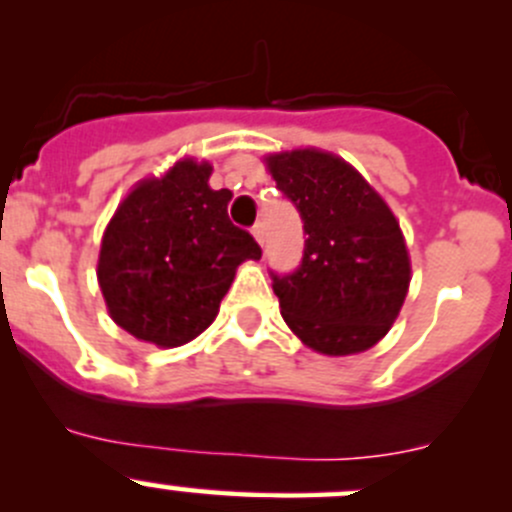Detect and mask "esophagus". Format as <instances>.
Instances as JSON below:
<instances>
[{
  "label": "esophagus",
  "mask_w": 512,
  "mask_h": 512,
  "mask_svg": "<svg viewBox=\"0 0 512 512\" xmlns=\"http://www.w3.org/2000/svg\"><path fill=\"white\" fill-rule=\"evenodd\" d=\"M252 235H255V240L262 245V242H265V225L255 223V227H252Z\"/></svg>",
  "instance_id": "obj_1"
}]
</instances>
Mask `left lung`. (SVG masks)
Returning a JSON list of instances; mask_svg holds the SVG:
<instances>
[{
  "label": "left lung",
  "instance_id": "8db88e82",
  "mask_svg": "<svg viewBox=\"0 0 512 512\" xmlns=\"http://www.w3.org/2000/svg\"><path fill=\"white\" fill-rule=\"evenodd\" d=\"M304 223L302 265L272 272L287 327L327 356L359 354L386 337L411 282L399 220L347 160L317 148L265 158Z\"/></svg>",
  "mask_w": 512,
  "mask_h": 512
}]
</instances>
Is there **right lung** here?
I'll return each mask as SVG.
<instances>
[{
  "instance_id": "add662e5",
  "label": "right lung",
  "mask_w": 512,
  "mask_h": 512,
  "mask_svg": "<svg viewBox=\"0 0 512 512\" xmlns=\"http://www.w3.org/2000/svg\"><path fill=\"white\" fill-rule=\"evenodd\" d=\"M213 165L183 158L126 195L101 240L98 285L113 322L170 349L213 324L237 265L260 260L227 218L232 193L208 185Z\"/></svg>"
}]
</instances>
